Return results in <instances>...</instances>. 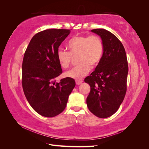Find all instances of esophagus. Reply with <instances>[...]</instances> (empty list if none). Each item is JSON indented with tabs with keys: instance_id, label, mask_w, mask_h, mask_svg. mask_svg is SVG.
<instances>
[{
	"instance_id": "34e87169",
	"label": "esophagus",
	"mask_w": 149,
	"mask_h": 149,
	"mask_svg": "<svg viewBox=\"0 0 149 149\" xmlns=\"http://www.w3.org/2000/svg\"><path fill=\"white\" fill-rule=\"evenodd\" d=\"M83 81L82 79H76V84L77 85H79L83 83Z\"/></svg>"
}]
</instances>
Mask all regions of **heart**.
<instances>
[{
  "instance_id": "1",
  "label": "heart",
  "mask_w": 149,
  "mask_h": 149,
  "mask_svg": "<svg viewBox=\"0 0 149 149\" xmlns=\"http://www.w3.org/2000/svg\"><path fill=\"white\" fill-rule=\"evenodd\" d=\"M68 47L70 52L62 49H58L57 59L60 66L66 69L71 65L72 56L78 55L80 64L65 73L67 77L76 79L86 75L91 70V66H97L103 53L102 40L96 35L76 36L69 40Z\"/></svg>"
}]
</instances>
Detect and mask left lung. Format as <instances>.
<instances>
[{"label": "left lung", "mask_w": 149, "mask_h": 149, "mask_svg": "<svg viewBox=\"0 0 149 149\" xmlns=\"http://www.w3.org/2000/svg\"><path fill=\"white\" fill-rule=\"evenodd\" d=\"M100 36L103 53L95 70L84 79L91 91L86 99L89 110L100 118H107L118 110L127 90L128 64L123 45L105 29L91 30Z\"/></svg>", "instance_id": "obj_1"}]
</instances>
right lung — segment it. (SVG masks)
Here are the masks:
<instances>
[{"label":"right lung","mask_w":149,"mask_h":149,"mask_svg":"<svg viewBox=\"0 0 149 149\" xmlns=\"http://www.w3.org/2000/svg\"><path fill=\"white\" fill-rule=\"evenodd\" d=\"M70 30L47 29L35 35L24 54L22 63V87L30 105L41 116L55 117L64 111L74 79L56 78L62 73L57 59L61 43Z\"/></svg>","instance_id":"add662e5"}]
</instances>
